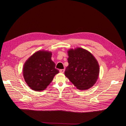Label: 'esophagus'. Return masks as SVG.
Wrapping results in <instances>:
<instances>
[{"mask_svg":"<svg viewBox=\"0 0 126 126\" xmlns=\"http://www.w3.org/2000/svg\"><path fill=\"white\" fill-rule=\"evenodd\" d=\"M60 72H61V73H63V72H64V69H60L59 70Z\"/></svg>","mask_w":126,"mask_h":126,"instance_id":"34e87169","label":"esophagus"}]
</instances>
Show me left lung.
I'll return each mask as SVG.
<instances>
[{"label": "left lung", "instance_id": "left-lung-1", "mask_svg": "<svg viewBox=\"0 0 126 126\" xmlns=\"http://www.w3.org/2000/svg\"><path fill=\"white\" fill-rule=\"evenodd\" d=\"M68 62L64 75L77 89H89L96 82L99 74V66L95 57L82 48L68 51Z\"/></svg>", "mask_w": 126, "mask_h": 126}]
</instances>
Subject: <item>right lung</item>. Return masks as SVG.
<instances>
[{
	"label": "right lung",
	"mask_w": 126,
	"mask_h": 126,
	"mask_svg": "<svg viewBox=\"0 0 126 126\" xmlns=\"http://www.w3.org/2000/svg\"><path fill=\"white\" fill-rule=\"evenodd\" d=\"M51 51L39 50L26 60L23 76L28 86L34 91L44 90L59 71L51 60Z\"/></svg>",
	"instance_id": "add662e5"
}]
</instances>
